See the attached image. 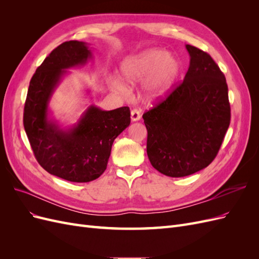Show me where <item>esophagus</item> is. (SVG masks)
Returning <instances> with one entry per match:
<instances>
[{
  "label": "esophagus",
  "instance_id": "obj_1",
  "mask_svg": "<svg viewBox=\"0 0 259 259\" xmlns=\"http://www.w3.org/2000/svg\"><path fill=\"white\" fill-rule=\"evenodd\" d=\"M140 117H142V114H140V111L138 110V109H133V110L131 111V119L132 121H139Z\"/></svg>",
  "mask_w": 259,
  "mask_h": 259
}]
</instances>
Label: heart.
<instances>
[{"mask_svg": "<svg viewBox=\"0 0 259 259\" xmlns=\"http://www.w3.org/2000/svg\"><path fill=\"white\" fill-rule=\"evenodd\" d=\"M123 80L135 85L148 80L145 84L146 97L159 100L165 97L173 88L180 72V64L174 55L161 49H151L125 59L121 67ZM112 88L126 94L127 88L120 79L112 80Z\"/></svg>", "mask_w": 259, "mask_h": 259, "instance_id": "heart-1", "label": "heart"}]
</instances>
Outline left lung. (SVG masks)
Returning a JSON list of instances; mask_svg holds the SVG:
<instances>
[{
  "instance_id": "8db88e82",
  "label": "left lung",
  "mask_w": 259,
  "mask_h": 259,
  "mask_svg": "<svg viewBox=\"0 0 259 259\" xmlns=\"http://www.w3.org/2000/svg\"><path fill=\"white\" fill-rule=\"evenodd\" d=\"M190 65L184 81L144 113L147 154L169 177H185L213 162L230 124L226 77L205 52L186 45Z\"/></svg>"
}]
</instances>
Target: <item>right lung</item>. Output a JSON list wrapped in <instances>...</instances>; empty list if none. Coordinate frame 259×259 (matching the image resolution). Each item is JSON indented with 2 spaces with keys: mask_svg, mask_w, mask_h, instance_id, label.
Instances as JSON below:
<instances>
[{
  "mask_svg": "<svg viewBox=\"0 0 259 259\" xmlns=\"http://www.w3.org/2000/svg\"><path fill=\"white\" fill-rule=\"evenodd\" d=\"M91 57L84 42L57 46L31 79L23 109V126L36 161L50 174L72 183H89L104 173L114 139L131 123L128 107L105 111L91 106L69 130L49 119L50 99L66 69L85 65Z\"/></svg>",
  "mask_w": 259,
  "mask_h": 259,
  "instance_id": "1",
  "label": "right lung"
}]
</instances>
